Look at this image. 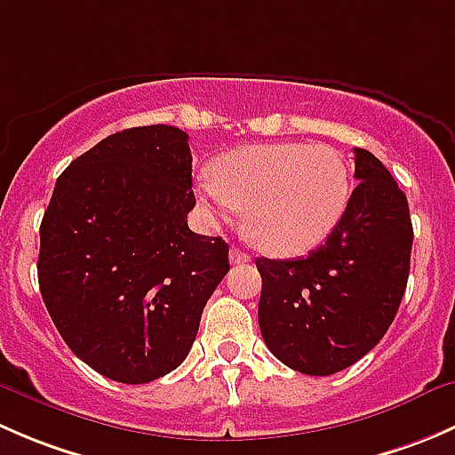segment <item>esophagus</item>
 Here are the masks:
<instances>
[{
    "label": "esophagus",
    "instance_id": "obj_1",
    "mask_svg": "<svg viewBox=\"0 0 455 455\" xmlns=\"http://www.w3.org/2000/svg\"><path fill=\"white\" fill-rule=\"evenodd\" d=\"M228 257H231V264H246V261H251V255L246 251L237 249V246H233Z\"/></svg>",
    "mask_w": 455,
    "mask_h": 455
}]
</instances>
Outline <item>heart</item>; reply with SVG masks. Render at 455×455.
Listing matches in <instances>:
<instances>
[{
	"instance_id": "obj_1",
	"label": "heart",
	"mask_w": 455,
	"mask_h": 455,
	"mask_svg": "<svg viewBox=\"0 0 455 455\" xmlns=\"http://www.w3.org/2000/svg\"><path fill=\"white\" fill-rule=\"evenodd\" d=\"M196 191L215 222L228 224L244 211L255 244L291 257L332 233L350 200V176L332 147L273 142L222 156Z\"/></svg>"
}]
</instances>
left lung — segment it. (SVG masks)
<instances>
[{
	"label": "left lung",
	"instance_id": "obj_1",
	"mask_svg": "<svg viewBox=\"0 0 455 455\" xmlns=\"http://www.w3.org/2000/svg\"><path fill=\"white\" fill-rule=\"evenodd\" d=\"M346 211L325 244L297 259L257 257V319L268 350L301 374L350 368L383 339L410 277V206L392 173L355 149Z\"/></svg>",
	"mask_w": 455,
	"mask_h": 455
}]
</instances>
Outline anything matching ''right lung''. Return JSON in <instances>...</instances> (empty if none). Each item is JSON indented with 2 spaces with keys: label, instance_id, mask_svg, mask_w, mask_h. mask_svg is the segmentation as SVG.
Here are the masks:
<instances>
[{
  "label": "right lung",
  "instance_id": "obj_1",
  "mask_svg": "<svg viewBox=\"0 0 455 455\" xmlns=\"http://www.w3.org/2000/svg\"><path fill=\"white\" fill-rule=\"evenodd\" d=\"M191 185L185 132L132 127L72 160L41 220L45 308L68 347L118 383L176 370L228 273L227 242L187 224Z\"/></svg>",
  "mask_w": 455,
  "mask_h": 455
}]
</instances>
